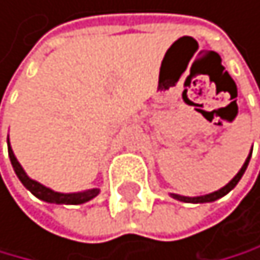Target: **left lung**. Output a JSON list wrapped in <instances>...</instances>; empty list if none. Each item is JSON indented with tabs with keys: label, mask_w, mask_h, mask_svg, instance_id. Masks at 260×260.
<instances>
[{
	"label": "left lung",
	"mask_w": 260,
	"mask_h": 260,
	"mask_svg": "<svg viewBox=\"0 0 260 260\" xmlns=\"http://www.w3.org/2000/svg\"><path fill=\"white\" fill-rule=\"evenodd\" d=\"M250 154H252V149H250L249 152V156L246 159V162L242 164V168L239 169V173H237L232 179L225 184L224 187H221L219 191H214L211 194H204V196H196V198H189V196H181V194H171V198L176 199V201H181V202H192V204H204V202H214V201H217V199H221L224 198L225 194H229L232 189H234L237 186V182L241 181V177L244 176V173H246V169H247V164L250 161Z\"/></svg>",
	"instance_id": "left-lung-1"
}]
</instances>
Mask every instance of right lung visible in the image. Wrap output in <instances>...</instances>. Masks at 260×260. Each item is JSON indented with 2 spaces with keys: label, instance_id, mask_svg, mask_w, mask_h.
Returning <instances> with one entry per match:
<instances>
[{
  "label": "right lung",
  "instance_id": "obj_1",
  "mask_svg": "<svg viewBox=\"0 0 260 260\" xmlns=\"http://www.w3.org/2000/svg\"><path fill=\"white\" fill-rule=\"evenodd\" d=\"M8 154H10L11 166H13L14 173H16V176H18V179L21 181V184H23V186L28 189L32 196H36L38 199H41L44 202H49V204L78 206V204H84V202L94 199L99 194L98 187L86 189V191H79V192H58V191H53V189L46 187L41 182L31 179V177L26 174V171L23 169V166L19 164L16 156H14V152L11 149V144H10V136H8Z\"/></svg>",
  "mask_w": 260,
  "mask_h": 260
}]
</instances>
